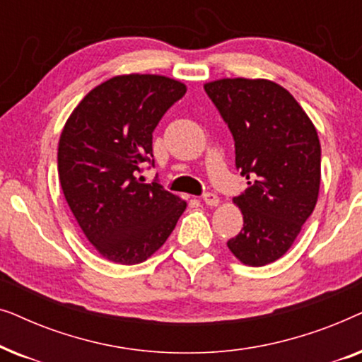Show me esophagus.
Masks as SVG:
<instances>
[{
  "instance_id": "obj_1",
  "label": "esophagus",
  "mask_w": 362,
  "mask_h": 362,
  "mask_svg": "<svg viewBox=\"0 0 362 362\" xmlns=\"http://www.w3.org/2000/svg\"><path fill=\"white\" fill-rule=\"evenodd\" d=\"M202 201H204L206 206L214 207V206L219 204V196L214 194V192H206V194L202 196Z\"/></svg>"
}]
</instances>
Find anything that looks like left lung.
<instances>
[{
	"mask_svg": "<svg viewBox=\"0 0 362 362\" xmlns=\"http://www.w3.org/2000/svg\"><path fill=\"white\" fill-rule=\"evenodd\" d=\"M204 90L235 141L249 187L234 197L244 227L227 242L237 260L264 267L286 254L318 201V132L293 95L267 78H219Z\"/></svg>",
	"mask_w": 362,
	"mask_h": 362,
	"instance_id": "1",
	"label": "left lung"
}]
</instances>
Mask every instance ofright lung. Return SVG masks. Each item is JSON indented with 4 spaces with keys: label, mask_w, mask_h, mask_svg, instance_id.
<instances>
[{
    "label": "right lung",
    "mask_w": 362,
    "mask_h": 362,
    "mask_svg": "<svg viewBox=\"0 0 362 362\" xmlns=\"http://www.w3.org/2000/svg\"><path fill=\"white\" fill-rule=\"evenodd\" d=\"M186 86L156 74L115 76L74 108L59 138L62 192L103 259L141 264L165 244L186 201L138 177L153 158V130Z\"/></svg>",
    "instance_id": "add662e5"
}]
</instances>
